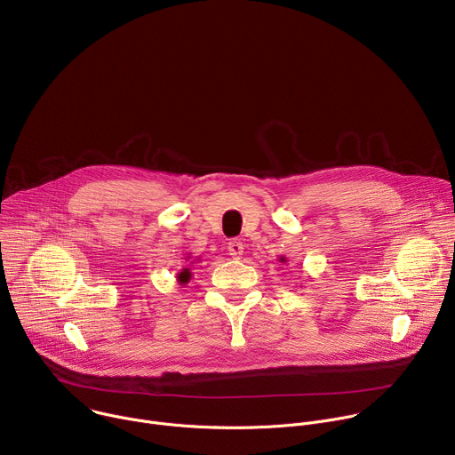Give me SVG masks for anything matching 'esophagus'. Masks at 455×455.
Listing matches in <instances>:
<instances>
[{
    "label": "esophagus",
    "instance_id": "esophagus-1",
    "mask_svg": "<svg viewBox=\"0 0 455 455\" xmlns=\"http://www.w3.org/2000/svg\"><path fill=\"white\" fill-rule=\"evenodd\" d=\"M228 251H229L231 258H240L243 254V245H242L240 240H231L228 243Z\"/></svg>",
    "mask_w": 455,
    "mask_h": 455
}]
</instances>
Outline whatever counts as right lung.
Here are the masks:
<instances>
[{"label":"right lung","instance_id":"1","mask_svg":"<svg viewBox=\"0 0 455 455\" xmlns=\"http://www.w3.org/2000/svg\"><path fill=\"white\" fill-rule=\"evenodd\" d=\"M188 280H190V270L185 268V270L179 275V282H180V283H187Z\"/></svg>","mask_w":455,"mask_h":455}]
</instances>
